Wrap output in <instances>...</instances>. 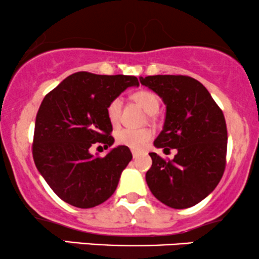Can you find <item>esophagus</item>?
Returning <instances> with one entry per match:
<instances>
[{"instance_id":"obj_1","label":"esophagus","mask_w":259,"mask_h":259,"mask_svg":"<svg viewBox=\"0 0 259 259\" xmlns=\"http://www.w3.org/2000/svg\"><path fill=\"white\" fill-rule=\"evenodd\" d=\"M132 153H133V157H134V158H138V157L140 156V154H141V152H140V151H135V150H133V151H132Z\"/></svg>"}]
</instances>
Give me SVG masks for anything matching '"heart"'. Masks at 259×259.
I'll return each instance as SVG.
<instances>
[{"label":"heart","mask_w":259,"mask_h":259,"mask_svg":"<svg viewBox=\"0 0 259 259\" xmlns=\"http://www.w3.org/2000/svg\"><path fill=\"white\" fill-rule=\"evenodd\" d=\"M132 99L139 103L148 114H153L158 111L159 100L153 92L148 90H139L134 92ZM121 100L115 97L107 106L106 112L108 120L112 125H117L120 121L121 115ZM152 139V133L148 129H130V127H123L115 133V141L121 146H126L133 150H142Z\"/></svg>","instance_id":"heart-1"}]
</instances>
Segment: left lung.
Returning <instances> with one entry per match:
<instances>
[{
  "instance_id": "8db88e82",
  "label": "left lung",
  "mask_w": 259,
  "mask_h": 259,
  "mask_svg": "<svg viewBox=\"0 0 259 259\" xmlns=\"http://www.w3.org/2000/svg\"><path fill=\"white\" fill-rule=\"evenodd\" d=\"M140 82L167 106L163 130L154 146L177 148L174 159L151 152L147 185L162 203L183 209L206 198L227 165L228 132L223 111L200 81L187 75H150Z\"/></svg>"
}]
</instances>
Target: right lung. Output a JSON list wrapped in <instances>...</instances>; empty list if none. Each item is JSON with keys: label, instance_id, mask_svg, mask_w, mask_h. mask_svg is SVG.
Returning a JSON list of instances; mask_svg holds the SVG:
<instances>
[{"label": "right lung", "instance_id": "right-lung-1", "mask_svg": "<svg viewBox=\"0 0 259 259\" xmlns=\"http://www.w3.org/2000/svg\"><path fill=\"white\" fill-rule=\"evenodd\" d=\"M136 76L79 72L65 78L45 96L35 120L32 157L44 179L61 200L91 208L108 200L121 171L133 158L129 147L118 146L106 157L90 147L114 142L106 108Z\"/></svg>", "mask_w": 259, "mask_h": 259}]
</instances>
